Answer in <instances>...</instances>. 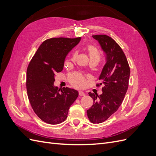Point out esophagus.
Wrapping results in <instances>:
<instances>
[{"instance_id": "1", "label": "esophagus", "mask_w": 156, "mask_h": 156, "mask_svg": "<svg viewBox=\"0 0 156 156\" xmlns=\"http://www.w3.org/2000/svg\"><path fill=\"white\" fill-rule=\"evenodd\" d=\"M79 95L80 96H85V94H84L83 92H82V91H79Z\"/></svg>"}]
</instances>
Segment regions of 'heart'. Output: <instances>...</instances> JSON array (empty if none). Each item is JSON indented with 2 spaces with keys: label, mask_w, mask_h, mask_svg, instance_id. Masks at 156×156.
I'll use <instances>...</instances> for the list:
<instances>
[{
  "label": "heart",
  "mask_w": 156,
  "mask_h": 156,
  "mask_svg": "<svg viewBox=\"0 0 156 156\" xmlns=\"http://www.w3.org/2000/svg\"><path fill=\"white\" fill-rule=\"evenodd\" d=\"M87 49L90 58H96L99 60L100 55H99V53L96 47L92 45H89L87 47ZM69 81L74 87L77 88L83 87L85 83V79L79 73H73L70 74L69 76Z\"/></svg>",
  "instance_id": "b5f03b06"
}]
</instances>
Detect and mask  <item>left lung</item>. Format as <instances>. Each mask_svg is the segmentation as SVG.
Listing matches in <instances>:
<instances>
[{"label": "left lung", "mask_w": 156, "mask_h": 156, "mask_svg": "<svg viewBox=\"0 0 156 156\" xmlns=\"http://www.w3.org/2000/svg\"><path fill=\"white\" fill-rule=\"evenodd\" d=\"M100 44L105 55L106 63L99 80L103 84V93L89 92L94 100L93 105L87 111L88 119L93 124H100L115 113L122 101L128 88L130 69L126 55L119 45L106 35L92 36Z\"/></svg>", "instance_id": "8db88e82"}]
</instances>
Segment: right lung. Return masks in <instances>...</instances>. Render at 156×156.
Here are the masks:
<instances>
[{"label": "right lung", "mask_w": 156, "mask_h": 156, "mask_svg": "<svg viewBox=\"0 0 156 156\" xmlns=\"http://www.w3.org/2000/svg\"><path fill=\"white\" fill-rule=\"evenodd\" d=\"M81 37H54L44 41L27 71V90L30 105L40 119L57 124L67 119L70 106L79 96L76 90L54 85L55 73L62 72L65 58Z\"/></svg>", "instance_id": "obj_1"}]
</instances>
